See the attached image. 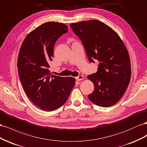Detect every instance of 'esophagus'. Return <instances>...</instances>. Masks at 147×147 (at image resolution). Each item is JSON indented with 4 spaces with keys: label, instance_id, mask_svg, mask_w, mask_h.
<instances>
[{
    "label": "esophagus",
    "instance_id": "1",
    "mask_svg": "<svg viewBox=\"0 0 147 147\" xmlns=\"http://www.w3.org/2000/svg\"><path fill=\"white\" fill-rule=\"evenodd\" d=\"M84 77L82 76V75H80V76L76 77V79L77 81H81V80H82V79H84Z\"/></svg>",
    "mask_w": 147,
    "mask_h": 147
}]
</instances>
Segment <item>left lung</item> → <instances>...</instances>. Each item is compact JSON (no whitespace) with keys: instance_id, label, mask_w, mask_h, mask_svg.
Instances as JSON below:
<instances>
[{"instance_id":"obj_1","label":"left lung","mask_w":147,"mask_h":147,"mask_svg":"<svg viewBox=\"0 0 147 147\" xmlns=\"http://www.w3.org/2000/svg\"><path fill=\"white\" fill-rule=\"evenodd\" d=\"M82 41L90 62L98 60L97 72L88 76L94 90L88 98L96 105L109 107L122 98L131 76L127 49L115 31L92 20L71 24Z\"/></svg>"}]
</instances>
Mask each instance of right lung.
Masks as SVG:
<instances>
[{
    "label": "right lung",
    "mask_w": 147,
    "mask_h": 147,
    "mask_svg": "<svg viewBox=\"0 0 147 147\" xmlns=\"http://www.w3.org/2000/svg\"><path fill=\"white\" fill-rule=\"evenodd\" d=\"M68 29L64 23H45L29 33L20 49L17 66L23 89L31 101L45 111L61 107L75 85L74 78L55 76L49 69L55 42Z\"/></svg>",
    "instance_id": "add662e5"
}]
</instances>
